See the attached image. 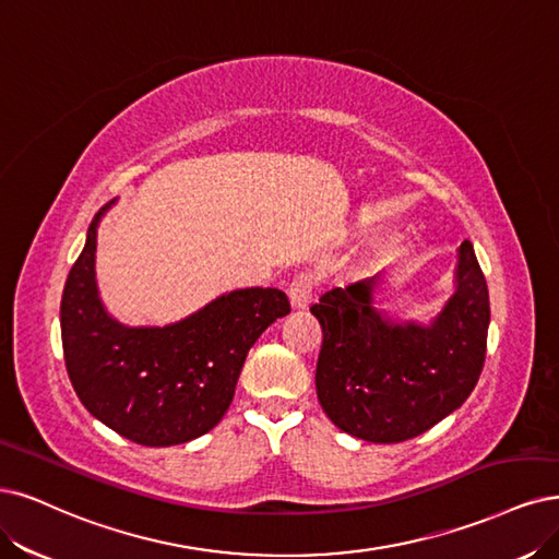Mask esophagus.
I'll return each mask as SVG.
<instances>
[{
    "instance_id": "34e87169",
    "label": "esophagus",
    "mask_w": 559,
    "mask_h": 559,
    "mask_svg": "<svg viewBox=\"0 0 559 559\" xmlns=\"http://www.w3.org/2000/svg\"><path fill=\"white\" fill-rule=\"evenodd\" d=\"M316 293V278L311 274H297L290 285H287V297H290L293 308H306L311 304V297Z\"/></svg>"
}]
</instances>
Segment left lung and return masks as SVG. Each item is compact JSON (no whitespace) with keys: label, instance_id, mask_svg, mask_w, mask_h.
Segmentation results:
<instances>
[{"label":"left lung","instance_id":"8db88e82","mask_svg":"<svg viewBox=\"0 0 559 559\" xmlns=\"http://www.w3.org/2000/svg\"><path fill=\"white\" fill-rule=\"evenodd\" d=\"M376 278L334 287L311 306L322 326L316 389L341 430L366 442L417 438L461 407L479 382L490 301L472 241L461 243L456 295L430 326L382 320Z\"/></svg>","mask_w":559,"mask_h":559}]
</instances>
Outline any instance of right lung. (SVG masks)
Instances as JSON below:
<instances>
[{"mask_svg":"<svg viewBox=\"0 0 559 559\" xmlns=\"http://www.w3.org/2000/svg\"><path fill=\"white\" fill-rule=\"evenodd\" d=\"M98 216L61 295L69 380L90 415L121 438L142 447L195 440L223 419L248 349L290 301L274 287H248L170 326H121L96 295Z\"/></svg>","mask_w":559,"mask_h":559,"instance_id":"obj_1","label":"right lung"}]
</instances>
